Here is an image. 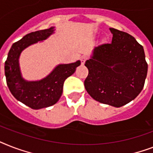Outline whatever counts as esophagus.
<instances>
[{"mask_svg":"<svg viewBox=\"0 0 153 153\" xmlns=\"http://www.w3.org/2000/svg\"><path fill=\"white\" fill-rule=\"evenodd\" d=\"M87 59H88V57H87V56H85V55H84V56H82V57H81V63H82V64H84V63H85V62H86Z\"/></svg>","mask_w":153,"mask_h":153,"instance_id":"esophagus-1","label":"esophagus"}]
</instances>
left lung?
<instances>
[{
  "instance_id": "1",
  "label": "left lung",
  "mask_w": 153,
  "mask_h": 153,
  "mask_svg": "<svg viewBox=\"0 0 153 153\" xmlns=\"http://www.w3.org/2000/svg\"><path fill=\"white\" fill-rule=\"evenodd\" d=\"M109 30L113 34L111 43L96 47L86 60L89 74L84 86L94 100L121 107L142 91L148 63L143 47L134 37L113 27Z\"/></svg>"
}]
</instances>
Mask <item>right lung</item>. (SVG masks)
<instances>
[{"mask_svg": "<svg viewBox=\"0 0 153 153\" xmlns=\"http://www.w3.org/2000/svg\"><path fill=\"white\" fill-rule=\"evenodd\" d=\"M55 27L31 32L16 42L11 47L4 62V74L9 91L16 99L33 109L53 105L62 94L66 79L73 74L76 67L81 64L77 62L69 64H59L52 71L39 81H27L23 79L19 65L20 53L32 44L48 39L54 33Z\"/></svg>", "mask_w": 153, "mask_h": 153, "instance_id": "1", "label": "right lung"}]
</instances>
